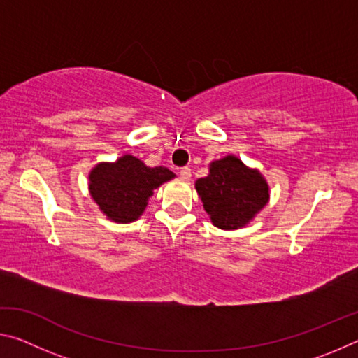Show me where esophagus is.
<instances>
[{
	"instance_id": "34e87169",
	"label": "esophagus",
	"mask_w": 358,
	"mask_h": 358,
	"mask_svg": "<svg viewBox=\"0 0 358 358\" xmlns=\"http://www.w3.org/2000/svg\"><path fill=\"white\" fill-rule=\"evenodd\" d=\"M180 177L183 178L185 181L191 180V169L189 167H181L180 169Z\"/></svg>"
}]
</instances>
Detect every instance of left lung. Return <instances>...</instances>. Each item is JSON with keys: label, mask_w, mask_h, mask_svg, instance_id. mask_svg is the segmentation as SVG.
Returning a JSON list of instances; mask_svg holds the SVG:
<instances>
[{"label": "left lung", "mask_w": 358, "mask_h": 358, "mask_svg": "<svg viewBox=\"0 0 358 358\" xmlns=\"http://www.w3.org/2000/svg\"><path fill=\"white\" fill-rule=\"evenodd\" d=\"M196 191L211 224L224 230L248 226L270 201L264 175L234 155L210 162L207 177L196 181Z\"/></svg>", "instance_id": "8db88e82"}]
</instances>
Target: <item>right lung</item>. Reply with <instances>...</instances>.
<instances>
[{"label":"right lung","instance_id":"right-lung-1","mask_svg":"<svg viewBox=\"0 0 358 358\" xmlns=\"http://www.w3.org/2000/svg\"><path fill=\"white\" fill-rule=\"evenodd\" d=\"M172 178L167 167H148L126 153L113 162H98L88 173V191L107 220L129 224L143 215L153 191Z\"/></svg>","mask_w":358,"mask_h":358}]
</instances>
